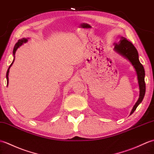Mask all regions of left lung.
<instances>
[{"label":"left lung","instance_id":"8db88e82","mask_svg":"<svg viewBox=\"0 0 154 154\" xmlns=\"http://www.w3.org/2000/svg\"><path fill=\"white\" fill-rule=\"evenodd\" d=\"M114 45H115V48H114L115 51L129 60L132 65L134 67L136 71H137L139 88H140V96H139L138 101L135 103L131 111L130 114L131 115L137 109L138 106L141 103L144 97L146 92V84L144 81L145 71L144 67L139 61L137 50L136 49L134 46L132 44L131 41H128L126 38L121 37L119 38V41L116 43H114Z\"/></svg>","mask_w":154,"mask_h":154}]
</instances>
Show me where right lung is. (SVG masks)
Segmentation results:
<instances>
[{
    "instance_id": "obj_1",
    "label": "right lung",
    "mask_w": 154,
    "mask_h": 154,
    "mask_svg": "<svg viewBox=\"0 0 154 154\" xmlns=\"http://www.w3.org/2000/svg\"><path fill=\"white\" fill-rule=\"evenodd\" d=\"M27 41V38H23L22 39H20V40H18V41H17V43L15 45V46H14V50H13V55L14 56V58H15V54H16V52L17 51V49L20 46L22 45L23 43H26V42ZM14 59L13 60L12 63L10 64V66H9L8 70H7V72H6V79H7V86H8V73H9V69L10 68V67L12 66V65L14 63Z\"/></svg>"
}]
</instances>
